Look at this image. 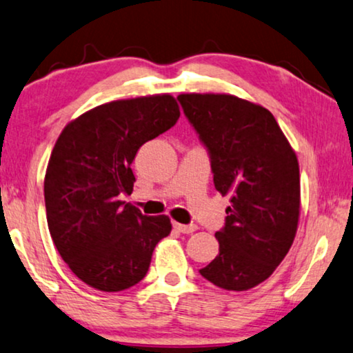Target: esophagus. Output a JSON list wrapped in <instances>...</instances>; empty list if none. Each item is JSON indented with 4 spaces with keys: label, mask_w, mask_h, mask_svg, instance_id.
<instances>
[{
    "label": "esophagus",
    "mask_w": 353,
    "mask_h": 353,
    "mask_svg": "<svg viewBox=\"0 0 353 353\" xmlns=\"http://www.w3.org/2000/svg\"><path fill=\"white\" fill-rule=\"evenodd\" d=\"M173 228H175L178 233H183V234H190V233H194L197 230L196 225H183V223H176V221H173Z\"/></svg>",
    "instance_id": "1"
}]
</instances>
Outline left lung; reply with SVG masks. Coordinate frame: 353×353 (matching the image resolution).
I'll return each mask as SVG.
<instances>
[{
	"label": "left lung",
	"instance_id": "1",
	"mask_svg": "<svg viewBox=\"0 0 353 353\" xmlns=\"http://www.w3.org/2000/svg\"><path fill=\"white\" fill-rule=\"evenodd\" d=\"M176 99L209 152L216 191L231 196L223 228L215 233L219 255L199 273L221 289L248 291L292 245L301 209L297 157L262 105L231 94Z\"/></svg>",
	"mask_w": 353,
	"mask_h": 353
}]
</instances>
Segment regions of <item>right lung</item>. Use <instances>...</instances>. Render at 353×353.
<instances>
[{
	"instance_id": "1",
	"label": "right lung",
	"mask_w": 353,
	"mask_h": 353,
	"mask_svg": "<svg viewBox=\"0 0 353 353\" xmlns=\"http://www.w3.org/2000/svg\"><path fill=\"white\" fill-rule=\"evenodd\" d=\"M170 94L112 101L62 130L45 176L48 228L57 252L88 286L117 292L146 276L154 248L170 234L165 215H143L132 194V163L144 143L170 130Z\"/></svg>"
}]
</instances>
